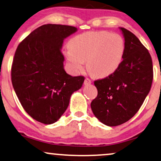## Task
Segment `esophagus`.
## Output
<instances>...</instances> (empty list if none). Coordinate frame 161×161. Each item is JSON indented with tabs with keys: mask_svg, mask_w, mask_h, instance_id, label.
<instances>
[{
	"mask_svg": "<svg viewBox=\"0 0 161 161\" xmlns=\"http://www.w3.org/2000/svg\"><path fill=\"white\" fill-rule=\"evenodd\" d=\"M92 83V81L90 80L89 78H86L85 80H84V85L86 86H89Z\"/></svg>",
	"mask_w": 161,
	"mask_h": 161,
	"instance_id": "34e87169",
	"label": "esophagus"
}]
</instances>
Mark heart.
Returning a JSON list of instances; mask_svg holds the SVG:
<instances>
[{"label": "heart", "mask_w": 161, "mask_h": 161, "mask_svg": "<svg viewBox=\"0 0 161 161\" xmlns=\"http://www.w3.org/2000/svg\"><path fill=\"white\" fill-rule=\"evenodd\" d=\"M125 53V42L118 34L106 31H89L77 35L64 50L68 67L78 73L86 61L88 72L97 78H105L117 71Z\"/></svg>", "instance_id": "heart-1"}]
</instances>
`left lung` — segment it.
<instances>
[{"instance_id": "8db88e82", "label": "left lung", "mask_w": 161, "mask_h": 161, "mask_svg": "<svg viewBox=\"0 0 161 161\" xmlns=\"http://www.w3.org/2000/svg\"><path fill=\"white\" fill-rule=\"evenodd\" d=\"M125 42L124 59L112 75L94 81L97 97L92 100L94 115L107 126H118L130 119L150 91L153 79L150 54L130 31L119 28Z\"/></svg>"}]
</instances>
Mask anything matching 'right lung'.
I'll return each mask as SVG.
<instances>
[{"label":"right lung","instance_id":"obj_1","mask_svg":"<svg viewBox=\"0 0 161 161\" xmlns=\"http://www.w3.org/2000/svg\"><path fill=\"white\" fill-rule=\"evenodd\" d=\"M73 26L46 24L19 43L12 67L14 92L25 111L45 125L57 122L67 110L70 97L84 82L64 68V40L75 33Z\"/></svg>","mask_w":161,"mask_h":161}]
</instances>
